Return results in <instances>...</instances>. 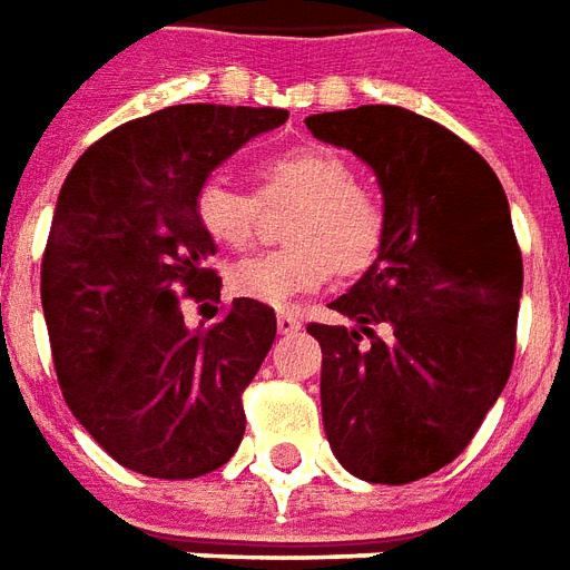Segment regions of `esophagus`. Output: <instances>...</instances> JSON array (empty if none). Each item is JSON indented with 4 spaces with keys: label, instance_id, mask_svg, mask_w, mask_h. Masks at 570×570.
Masks as SVG:
<instances>
[{
    "label": "esophagus",
    "instance_id": "esophagus-1",
    "mask_svg": "<svg viewBox=\"0 0 570 570\" xmlns=\"http://www.w3.org/2000/svg\"><path fill=\"white\" fill-rule=\"evenodd\" d=\"M298 328H302V320H298L293 311H277V332H281V335H293Z\"/></svg>",
    "mask_w": 570,
    "mask_h": 570
}]
</instances>
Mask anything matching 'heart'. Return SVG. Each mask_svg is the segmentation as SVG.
I'll list each match as a JSON object with an SVG mask.
<instances>
[{"instance_id":"1","label":"heart","mask_w":570,"mask_h":570,"mask_svg":"<svg viewBox=\"0 0 570 570\" xmlns=\"http://www.w3.org/2000/svg\"><path fill=\"white\" fill-rule=\"evenodd\" d=\"M268 202L298 199L286 223L284 250L259 253L232 268L229 284L242 298L284 307L326 284L335 265L356 274L381 253L386 214L381 199L356 184L347 159L320 147L268 156L263 166ZM196 214L214 242L244 250L256 242L263 202L229 178H208L196 193Z\"/></svg>"}]
</instances>
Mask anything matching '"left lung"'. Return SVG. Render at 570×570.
<instances>
[{
	"instance_id": "left-lung-1",
	"label": "left lung",
	"mask_w": 570,
	"mask_h": 570,
	"mask_svg": "<svg viewBox=\"0 0 570 570\" xmlns=\"http://www.w3.org/2000/svg\"><path fill=\"white\" fill-rule=\"evenodd\" d=\"M305 124L374 171L386 214L377 259L328 305L356 326H307L323 350L328 446L368 483L429 478L465 450L510 377L522 256L508 196L474 147L407 108Z\"/></svg>"
}]
</instances>
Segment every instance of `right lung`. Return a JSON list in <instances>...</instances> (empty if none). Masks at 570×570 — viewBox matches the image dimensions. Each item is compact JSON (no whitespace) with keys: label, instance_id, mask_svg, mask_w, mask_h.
Returning <instances> with one entry per match:
<instances>
[{"label":"right lung","instance_id":"obj_1","mask_svg":"<svg viewBox=\"0 0 570 570\" xmlns=\"http://www.w3.org/2000/svg\"><path fill=\"white\" fill-rule=\"evenodd\" d=\"M286 117L171 105L99 138L62 184L41 259L53 365L75 420L129 471L202 478L242 444V392L274 344V311L235 298L214 326L189 328L180 296L220 298L196 193Z\"/></svg>","mask_w":570,"mask_h":570}]
</instances>
